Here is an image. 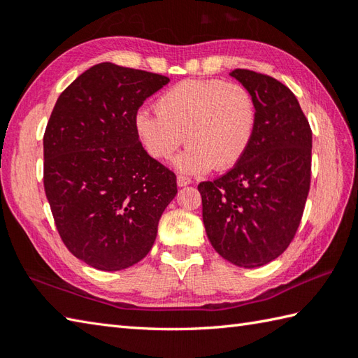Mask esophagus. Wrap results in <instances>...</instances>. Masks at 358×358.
<instances>
[{"label":"esophagus","instance_id":"esophagus-1","mask_svg":"<svg viewBox=\"0 0 358 358\" xmlns=\"http://www.w3.org/2000/svg\"><path fill=\"white\" fill-rule=\"evenodd\" d=\"M191 183H192L191 178L183 177V175H178V177H177V185H178V187H185V186H189Z\"/></svg>","mask_w":358,"mask_h":358}]
</instances>
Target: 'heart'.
<instances>
[{
    "instance_id": "1",
    "label": "heart",
    "mask_w": 358,
    "mask_h": 358,
    "mask_svg": "<svg viewBox=\"0 0 358 358\" xmlns=\"http://www.w3.org/2000/svg\"><path fill=\"white\" fill-rule=\"evenodd\" d=\"M155 108L157 113L136 112V135L158 162L172 159L186 140L189 146L175 162L181 173L231 169L254 140L257 106L238 83L185 80L167 89Z\"/></svg>"
}]
</instances>
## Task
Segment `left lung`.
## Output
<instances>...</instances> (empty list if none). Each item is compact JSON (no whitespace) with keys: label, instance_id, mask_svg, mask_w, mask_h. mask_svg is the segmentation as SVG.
<instances>
[{"label":"left lung","instance_id":"1","mask_svg":"<svg viewBox=\"0 0 358 358\" xmlns=\"http://www.w3.org/2000/svg\"><path fill=\"white\" fill-rule=\"evenodd\" d=\"M229 75L254 96V140L231 171L203 181L199 191L212 248L252 269L283 254L299 229L310 185L313 132L291 89L252 71Z\"/></svg>","mask_w":358,"mask_h":358}]
</instances>
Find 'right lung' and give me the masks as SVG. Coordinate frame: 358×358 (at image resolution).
<instances>
[{"label": "right lung", "instance_id": "right-lung-1", "mask_svg": "<svg viewBox=\"0 0 358 358\" xmlns=\"http://www.w3.org/2000/svg\"><path fill=\"white\" fill-rule=\"evenodd\" d=\"M169 78L95 64L58 96L44 134V191L64 245L100 271L149 254L173 196V172L143 149L135 115Z\"/></svg>", "mask_w": 358, "mask_h": 358}]
</instances>
